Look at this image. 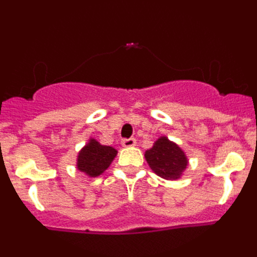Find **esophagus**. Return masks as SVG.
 <instances>
[{
    "label": "esophagus",
    "mask_w": 257,
    "mask_h": 257,
    "mask_svg": "<svg viewBox=\"0 0 257 257\" xmlns=\"http://www.w3.org/2000/svg\"><path fill=\"white\" fill-rule=\"evenodd\" d=\"M122 145H123L124 148H133L136 145V140L134 138H130V139H124L122 140Z\"/></svg>",
    "instance_id": "esophagus-1"
}]
</instances>
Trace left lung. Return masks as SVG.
<instances>
[{
  "label": "left lung",
  "instance_id": "obj_1",
  "mask_svg": "<svg viewBox=\"0 0 257 257\" xmlns=\"http://www.w3.org/2000/svg\"><path fill=\"white\" fill-rule=\"evenodd\" d=\"M144 156L152 171L165 180H179L189 163L185 152L167 136H160Z\"/></svg>",
  "mask_w": 257,
  "mask_h": 257
}]
</instances>
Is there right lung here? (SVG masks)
Masks as SVG:
<instances>
[{"instance_id": "right-lung-1", "label": "right lung", "mask_w": 257, "mask_h": 257, "mask_svg": "<svg viewBox=\"0 0 257 257\" xmlns=\"http://www.w3.org/2000/svg\"><path fill=\"white\" fill-rule=\"evenodd\" d=\"M117 149L109 145H103L94 138H90L86 145L77 156V170L88 176L96 178L100 176L117 156Z\"/></svg>"}]
</instances>
